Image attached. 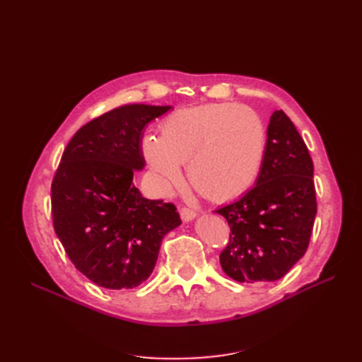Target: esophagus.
<instances>
[{"instance_id":"34e87169","label":"esophagus","mask_w":362,"mask_h":362,"mask_svg":"<svg viewBox=\"0 0 362 362\" xmlns=\"http://www.w3.org/2000/svg\"><path fill=\"white\" fill-rule=\"evenodd\" d=\"M180 216H181V218H182V222H190V221H193V218L196 217V213L193 211V210H190V208H181L180 210Z\"/></svg>"}]
</instances>
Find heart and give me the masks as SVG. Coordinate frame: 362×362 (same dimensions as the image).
<instances>
[{
	"label": "heart",
	"instance_id": "obj_1",
	"mask_svg": "<svg viewBox=\"0 0 362 362\" xmlns=\"http://www.w3.org/2000/svg\"><path fill=\"white\" fill-rule=\"evenodd\" d=\"M266 129L245 105L206 104L182 108L160 125V137L146 134L141 154L161 190L189 180L205 198L223 202L246 193L262 166Z\"/></svg>",
	"mask_w": 362,
	"mask_h": 362
}]
</instances>
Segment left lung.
Instances as JSON below:
<instances>
[{"label":"left lung","instance_id":"1","mask_svg":"<svg viewBox=\"0 0 362 362\" xmlns=\"http://www.w3.org/2000/svg\"><path fill=\"white\" fill-rule=\"evenodd\" d=\"M314 164L303 139L282 110L267 127L255 187L214 213L231 226L221 266L238 282L278 281L310 245L317 213Z\"/></svg>","mask_w":362,"mask_h":362}]
</instances>
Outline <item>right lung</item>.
<instances>
[{
	"label": "right lung",
	"instance_id": "1",
	"mask_svg": "<svg viewBox=\"0 0 362 362\" xmlns=\"http://www.w3.org/2000/svg\"><path fill=\"white\" fill-rule=\"evenodd\" d=\"M170 108L120 105L81 127L63 152L51 185L54 231L96 286L127 290L145 282L163 237L181 225L173 204L146 199L133 184L145 168V127Z\"/></svg>",
	"mask_w": 362,
	"mask_h": 362
}]
</instances>
